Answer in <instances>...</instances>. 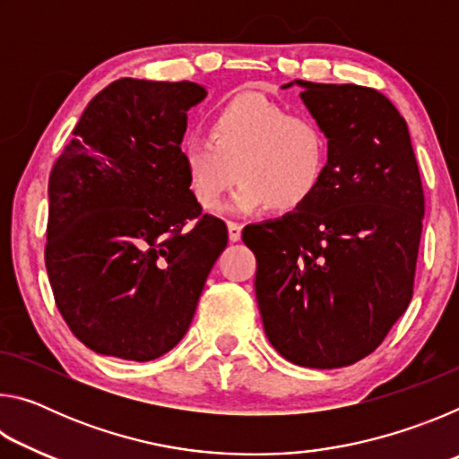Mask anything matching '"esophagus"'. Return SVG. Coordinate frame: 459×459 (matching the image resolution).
Wrapping results in <instances>:
<instances>
[{
	"instance_id": "1",
	"label": "esophagus",
	"mask_w": 459,
	"mask_h": 459,
	"mask_svg": "<svg viewBox=\"0 0 459 459\" xmlns=\"http://www.w3.org/2000/svg\"><path fill=\"white\" fill-rule=\"evenodd\" d=\"M227 229H229V240H230V243H237V240H240V230H243V227H240L238 222H229Z\"/></svg>"
}]
</instances>
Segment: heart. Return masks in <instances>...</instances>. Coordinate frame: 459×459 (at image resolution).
Segmentation results:
<instances>
[{
	"label": "heart",
	"instance_id": "b5f03b06",
	"mask_svg": "<svg viewBox=\"0 0 459 459\" xmlns=\"http://www.w3.org/2000/svg\"><path fill=\"white\" fill-rule=\"evenodd\" d=\"M328 158V135L312 117L261 92L227 100L211 121V137L192 134L182 142L190 190L206 211L221 206L238 172L240 186L229 202L237 214L306 206L320 190Z\"/></svg>",
	"mask_w": 459,
	"mask_h": 459
}]
</instances>
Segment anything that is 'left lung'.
<instances>
[{
  "mask_svg": "<svg viewBox=\"0 0 459 459\" xmlns=\"http://www.w3.org/2000/svg\"><path fill=\"white\" fill-rule=\"evenodd\" d=\"M328 135L316 196L248 224L255 293L275 351L298 367L340 368L368 356L405 314L425 198L407 121L378 91L293 81Z\"/></svg>",
  "mask_w": 459,
  "mask_h": 459,
  "instance_id": "obj_1",
  "label": "left lung"
}]
</instances>
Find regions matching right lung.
<instances>
[{"instance_id":"obj_1","label":"right lung","mask_w":459,"mask_h":459,"mask_svg":"<svg viewBox=\"0 0 459 459\" xmlns=\"http://www.w3.org/2000/svg\"><path fill=\"white\" fill-rule=\"evenodd\" d=\"M196 82L119 79L84 108L48 182L46 271L91 351L160 359L188 332L227 224L202 214L182 160Z\"/></svg>"}]
</instances>
